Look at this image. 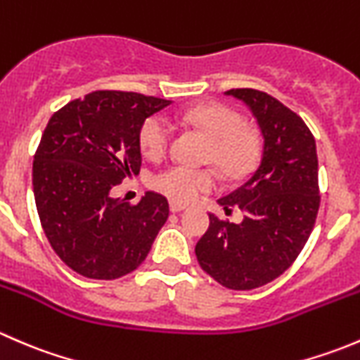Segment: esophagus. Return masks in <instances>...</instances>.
Returning a JSON list of instances; mask_svg holds the SVG:
<instances>
[{
    "instance_id": "esophagus-1",
    "label": "esophagus",
    "mask_w": 360,
    "mask_h": 360,
    "mask_svg": "<svg viewBox=\"0 0 360 360\" xmlns=\"http://www.w3.org/2000/svg\"><path fill=\"white\" fill-rule=\"evenodd\" d=\"M186 209V205H183V203H177V202H170V210L172 212H181V210Z\"/></svg>"
}]
</instances>
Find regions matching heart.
<instances>
[{"mask_svg":"<svg viewBox=\"0 0 360 360\" xmlns=\"http://www.w3.org/2000/svg\"><path fill=\"white\" fill-rule=\"evenodd\" d=\"M181 122L198 130L209 139L205 162L214 163L226 179L248 176L261 155V137L254 127L244 122V116L233 108L219 103L198 104L183 112ZM174 129L163 116H150L139 130V146L151 162L167 155L172 143ZM216 186L212 169H195L172 165L153 177V188L172 202L190 203Z\"/></svg>","mask_w":360,"mask_h":360,"instance_id":"heart-1","label":"heart"}]
</instances>
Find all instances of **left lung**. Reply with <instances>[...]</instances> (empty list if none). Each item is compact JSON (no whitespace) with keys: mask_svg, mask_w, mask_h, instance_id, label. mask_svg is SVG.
I'll return each instance as SVG.
<instances>
[{"mask_svg":"<svg viewBox=\"0 0 360 360\" xmlns=\"http://www.w3.org/2000/svg\"><path fill=\"white\" fill-rule=\"evenodd\" d=\"M252 111L263 134V153L242 186L219 198L226 214L238 209V224L209 214V230L195 254L221 285L249 291L275 281L300 256L317 219L319 162L314 134L288 106L254 89H231Z\"/></svg>","mask_w":360,"mask_h":360,"instance_id":"obj_1","label":"left lung"}]
</instances>
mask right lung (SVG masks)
<instances>
[{"label": "right lung", "mask_w": 360, "mask_h": 360, "mask_svg": "<svg viewBox=\"0 0 360 360\" xmlns=\"http://www.w3.org/2000/svg\"><path fill=\"white\" fill-rule=\"evenodd\" d=\"M170 101L123 90H96L49 120L32 162L39 223L57 256L76 274L115 281L136 270L169 217L163 195L137 203L111 197L139 174V130Z\"/></svg>", "instance_id": "right-lung-1"}]
</instances>
